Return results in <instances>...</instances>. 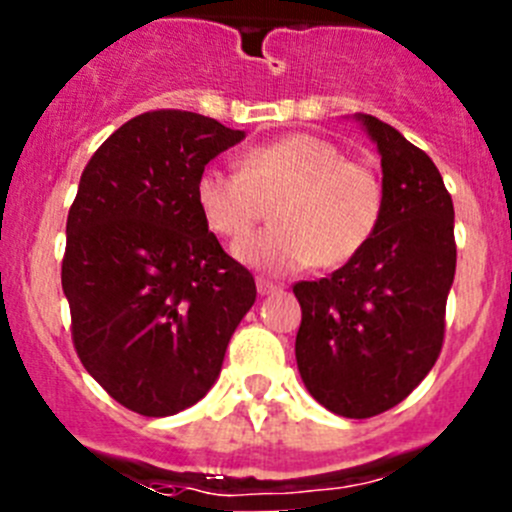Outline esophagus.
Listing matches in <instances>:
<instances>
[{
  "instance_id": "esophagus-1",
  "label": "esophagus",
  "mask_w": 512,
  "mask_h": 512,
  "mask_svg": "<svg viewBox=\"0 0 512 512\" xmlns=\"http://www.w3.org/2000/svg\"><path fill=\"white\" fill-rule=\"evenodd\" d=\"M256 289H259V295H274L279 292V284L269 282V279H256Z\"/></svg>"
}]
</instances>
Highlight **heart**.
<instances>
[{
    "label": "heart",
    "instance_id": "obj_1",
    "mask_svg": "<svg viewBox=\"0 0 512 512\" xmlns=\"http://www.w3.org/2000/svg\"><path fill=\"white\" fill-rule=\"evenodd\" d=\"M194 200L207 228L230 246L245 240L271 204L275 225L245 240L238 256L282 274L354 261L382 223L384 184L372 164L346 158L336 143L292 133L248 148L241 169L205 166Z\"/></svg>",
    "mask_w": 512,
    "mask_h": 512
}]
</instances>
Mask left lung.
<instances>
[{
    "mask_svg": "<svg viewBox=\"0 0 512 512\" xmlns=\"http://www.w3.org/2000/svg\"><path fill=\"white\" fill-rule=\"evenodd\" d=\"M359 120L382 153V223L354 261L292 287L300 377L343 418L395 408L431 372L456 271L454 202L436 164L387 122Z\"/></svg>",
    "mask_w": 512,
    "mask_h": 512,
    "instance_id": "left-lung-1",
    "label": "left lung"
}]
</instances>
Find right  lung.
Returning <instances> with one entry per match:
<instances>
[{
	"label": "right lung",
	"mask_w": 512,
	"mask_h": 512,
	"mask_svg": "<svg viewBox=\"0 0 512 512\" xmlns=\"http://www.w3.org/2000/svg\"><path fill=\"white\" fill-rule=\"evenodd\" d=\"M243 130L151 110L104 140L81 174L61 264L71 341L122 408L166 418L215 384L256 282L210 233L200 171Z\"/></svg>",
	"instance_id": "1"
}]
</instances>
